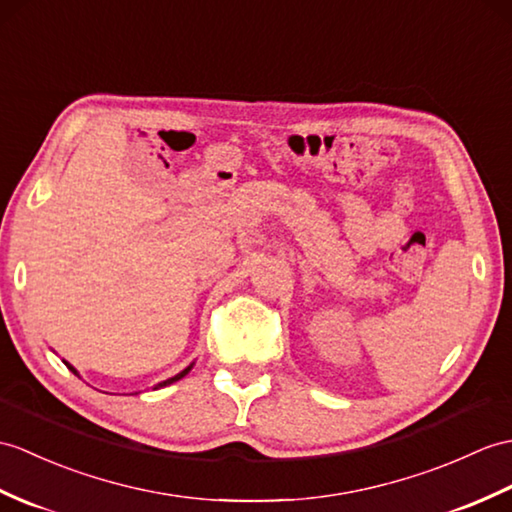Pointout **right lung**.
<instances>
[{
    "label": "right lung",
    "instance_id": "add662e5",
    "mask_svg": "<svg viewBox=\"0 0 512 512\" xmlns=\"http://www.w3.org/2000/svg\"><path fill=\"white\" fill-rule=\"evenodd\" d=\"M65 366L69 368V371H71V373H74V375H78V371H76V368H74V366H71L69 362H65ZM189 371H192V366H187V368H185V371H181V373H178V375H174V377H170V379H165V382H161V384H159L157 388H161V386H168V384H174V382H178V379H181V377H185V375H187Z\"/></svg>",
    "mask_w": 512,
    "mask_h": 512
}]
</instances>
